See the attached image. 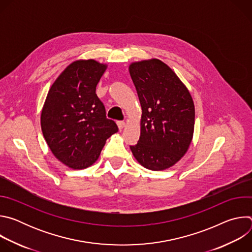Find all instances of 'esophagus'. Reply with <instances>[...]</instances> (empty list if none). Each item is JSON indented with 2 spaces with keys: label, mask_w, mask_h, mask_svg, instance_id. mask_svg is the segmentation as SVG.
Here are the masks:
<instances>
[{
  "label": "esophagus",
  "mask_w": 252,
  "mask_h": 252,
  "mask_svg": "<svg viewBox=\"0 0 252 252\" xmlns=\"http://www.w3.org/2000/svg\"><path fill=\"white\" fill-rule=\"evenodd\" d=\"M117 125H118L120 130H122L126 126V123L125 122H117Z\"/></svg>",
  "instance_id": "esophagus-1"
}]
</instances>
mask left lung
Masks as SVG:
<instances>
[{
    "instance_id": "left-lung-1",
    "label": "left lung",
    "mask_w": 252,
    "mask_h": 252,
    "mask_svg": "<svg viewBox=\"0 0 252 252\" xmlns=\"http://www.w3.org/2000/svg\"><path fill=\"white\" fill-rule=\"evenodd\" d=\"M141 106L140 135L130 151L143 167L163 170L187 154L194 130V103L186 85L158 59L131 63Z\"/></svg>"
}]
</instances>
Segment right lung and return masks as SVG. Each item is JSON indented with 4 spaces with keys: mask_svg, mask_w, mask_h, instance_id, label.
<instances>
[{
    "mask_svg": "<svg viewBox=\"0 0 252 252\" xmlns=\"http://www.w3.org/2000/svg\"><path fill=\"white\" fill-rule=\"evenodd\" d=\"M107 68L93 59L69 63L52 85L46 97L41 127L53 155L73 169L94 164L105 140L119 128L105 118L95 88Z\"/></svg>",
    "mask_w": 252,
    "mask_h": 252,
    "instance_id": "obj_1",
    "label": "right lung"
}]
</instances>
